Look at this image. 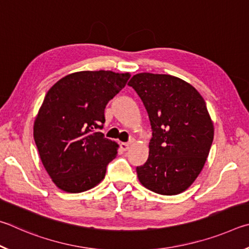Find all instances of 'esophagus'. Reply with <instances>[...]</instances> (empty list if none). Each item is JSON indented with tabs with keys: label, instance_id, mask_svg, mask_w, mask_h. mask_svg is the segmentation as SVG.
Masks as SVG:
<instances>
[{
	"label": "esophagus",
	"instance_id": "34e87169",
	"mask_svg": "<svg viewBox=\"0 0 249 249\" xmlns=\"http://www.w3.org/2000/svg\"><path fill=\"white\" fill-rule=\"evenodd\" d=\"M129 146H130V143H125V142H122L121 144H120V147L124 151H127L128 149H129Z\"/></svg>",
	"mask_w": 249,
	"mask_h": 249
}]
</instances>
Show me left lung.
<instances>
[{
	"label": "left lung",
	"instance_id": "8db88e82",
	"mask_svg": "<svg viewBox=\"0 0 249 249\" xmlns=\"http://www.w3.org/2000/svg\"><path fill=\"white\" fill-rule=\"evenodd\" d=\"M128 85L149 115V159L137 167L141 184L156 194L185 191L202 171L210 152L213 124L195 87L168 74L139 73Z\"/></svg>",
	"mask_w": 249,
	"mask_h": 249
}]
</instances>
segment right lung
Masks as SVG:
<instances>
[{"mask_svg":"<svg viewBox=\"0 0 249 249\" xmlns=\"http://www.w3.org/2000/svg\"><path fill=\"white\" fill-rule=\"evenodd\" d=\"M129 78V73L82 71L48 90L35 120L34 139L43 166L60 189L82 193L104 179L118 149L99 132L105 108Z\"/></svg>","mask_w":249,"mask_h":249,"instance_id":"right-lung-1","label":"right lung"}]
</instances>
